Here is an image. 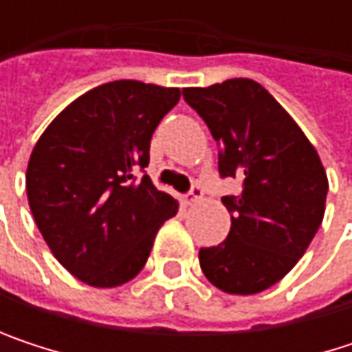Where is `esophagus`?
<instances>
[{"label": "esophagus", "mask_w": 352, "mask_h": 352, "mask_svg": "<svg viewBox=\"0 0 352 352\" xmlns=\"http://www.w3.org/2000/svg\"><path fill=\"white\" fill-rule=\"evenodd\" d=\"M201 195H204V189H201L197 183H193V185H191V189L185 193V204H193V201L201 199Z\"/></svg>", "instance_id": "34e87169"}]
</instances>
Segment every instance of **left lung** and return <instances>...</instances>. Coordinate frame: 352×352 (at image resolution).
Masks as SVG:
<instances>
[{
	"instance_id": "8db88e82",
	"label": "left lung",
	"mask_w": 352,
	"mask_h": 352,
	"mask_svg": "<svg viewBox=\"0 0 352 352\" xmlns=\"http://www.w3.org/2000/svg\"><path fill=\"white\" fill-rule=\"evenodd\" d=\"M183 100L220 146V177L243 179V193L222 197L232 226L224 243L199 248L201 271L226 294H258L294 269L318 232L324 167L302 128L252 79L185 87Z\"/></svg>"
}]
</instances>
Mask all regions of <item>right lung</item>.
Returning a JSON list of instances; mask_svg holds the SVG:
<instances>
[{
    "mask_svg": "<svg viewBox=\"0 0 352 352\" xmlns=\"http://www.w3.org/2000/svg\"><path fill=\"white\" fill-rule=\"evenodd\" d=\"M181 91L142 81L104 83L67 106L38 138L28 204L56 261L94 287L134 279L157 230L177 214L148 167L151 138Z\"/></svg>",
    "mask_w": 352,
    "mask_h": 352,
    "instance_id": "1",
    "label": "right lung"
}]
</instances>
